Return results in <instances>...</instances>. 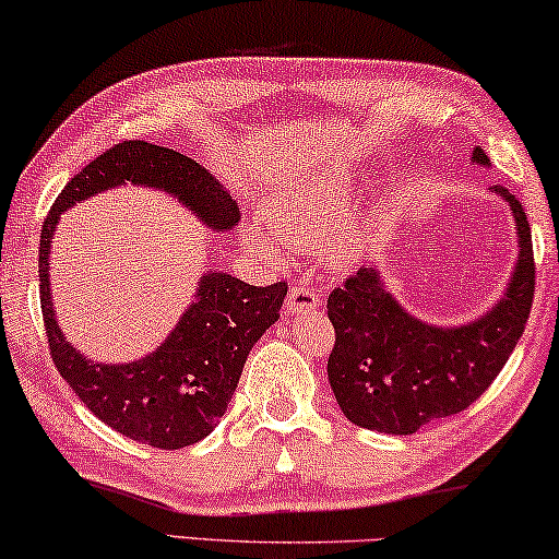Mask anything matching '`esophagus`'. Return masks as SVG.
<instances>
[{"mask_svg": "<svg viewBox=\"0 0 559 559\" xmlns=\"http://www.w3.org/2000/svg\"><path fill=\"white\" fill-rule=\"evenodd\" d=\"M318 306H321V295H318L313 287L295 285L293 289H289V295L285 300V313L287 316L308 313V310H316Z\"/></svg>", "mask_w": 559, "mask_h": 559, "instance_id": "obj_1", "label": "esophagus"}]
</instances>
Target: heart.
<instances>
[{"mask_svg": "<svg viewBox=\"0 0 559 559\" xmlns=\"http://www.w3.org/2000/svg\"><path fill=\"white\" fill-rule=\"evenodd\" d=\"M346 207H349V190L336 177L300 179L264 207V223L270 230L251 228L246 234V243L270 262H280L285 257L282 241L295 246L323 243L344 221ZM359 246L361 238L357 230H337L329 239V257L344 264L357 253Z\"/></svg>", "mask_w": 559, "mask_h": 559, "instance_id": "b5f03b06", "label": "heart"}]
</instances>
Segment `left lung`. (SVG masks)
<instances>
[{"label":"left lung","instance_id":"left-lung-1","mask_svg":"<svg viewBox=\"0 0 559 559\" xmlns=\"http://www.w3.org/2000/svg\"><path fill=\"white\" fill-rule=\"evenodd\" d=\"M473 162L490 166L483 148ZM509 202L516 221L519 259L501 300L467 325H431L413 318L385 287L377 266H361L329 295L336 331L329 382L344 416L361 429L416 433L475 403L496 380L524 333L534 297V251L524 205Z\"/></svg>","mask_w":559,"mask_h":559}]
</instances>
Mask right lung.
<instances>
[{
    "instance_id": "right-lung-1",
    "label": "right lung",
    "mask_w": 559,
    "mask_h": 559,
    "mask_svg": "<svg viewBox=\"0 0 559 559\" xmlns=\"http://www.w3.org/2000/svg\"><path fill=\"white\" fill-rule=\"evenodd\" d=\"M174 194L213 230L238 226L236 200L194 158L146 141H122L84 166L58 194L40 234V308L58 372L99 421L156 449L198 444L236 393L251 346L280 318L287 285H246L226 272L200 277L194 302L156 352L126 365L86 359L58 329L48 253L63 210L122 185Z\"/></svg>"
}]
</instances>
